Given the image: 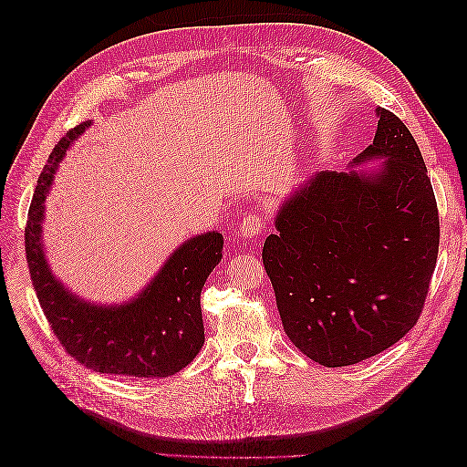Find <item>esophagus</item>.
Masks as SVG:
<instances>
[{"mask_svg":"<svg viewBox=\"0 0 467 467\" xmlns=\"http://www.w3.org/2000/svg\"><path fill=\"white\" fill-rule=\"evenodd\" d=\"M263 232H265V222H263L261 214H257V212H251V214H247L237 225V235L244 239L259 237Z\"/></svg>","mask_w":467,"mask_h":467,"instance_id":"1","label":"esophagus"}]
</instances>
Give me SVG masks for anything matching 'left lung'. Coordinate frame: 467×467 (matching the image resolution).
I'll use <instances>...</instances> for the list:
<instances>
[{"label":"left lung","instance_id":"obj_1","mask_svg":"<svg viewBox=\"0 0 467 467\" xmlns=\"http://www.w3.org/2000/svg\"><path fill=\"white\" fill-rule=\"evenodd\" d=\"M376 115L355 163L384 160L378 171H319L280 206L263 245L286 335L327 368L376 357L415 327L441 244L415 138L393 112Z\"/></svg>","mask_w":467,"mask_h":467}]
</instances>
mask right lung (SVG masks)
Listing matches in <instances>:
<instances>
[{"instance_id": "right-lung-1", "label": "right lung", "mask_w": 467, "mask_h": 467, "mask_svg": "<svg viewBox=\"0 0 467 467\" xmlns=\"http://www.w3.org/2000/svg\"><path fill=\"white\" fill-rule=\"evenodd\" d=\"M89 124H78L56 144L35 189L25 228V253L36 298L56 338L86 368L134 378L173 376L191 364L204 345L201 292L222 259L223 237L218 232L191 237L129 304L93 306L66 290L42 251V218L56 167Z\"/></svg>"}]
</instances>
